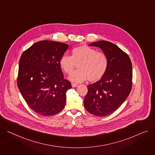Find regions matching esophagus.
<instances>
[{
	"label": "esophagus",
	"instance_id": "34e87169",
	"mask_svg": "<svg viewBox=\"0 0 155 155\" xmlns=\"http://www.w3.org/2000/svg\"><path fill=\"white\" fill-rule=\"evenodd\" d=\"M72 87H75L78 86V84L76 83H72Z\"/></svg>",
	"mask_w": 155,
	"mask_h": 155
}]
</instances>
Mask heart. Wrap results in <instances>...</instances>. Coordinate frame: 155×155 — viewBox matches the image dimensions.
<instances>
[{
	"label": "heart",
	"instance_id": "obj_1",
	"mask_svg": "<svg viewBox=\"0 0 155 155\" xmlns=\"http://www.w3.org/2000/svg\"><path fill=\"white\" fill-rule=\"evenodd\" d=\"M59 64L66 74H70L78 64L79 69L69 77V80L72 82L80 83L87 79L90 81H97L105 74L108 61L104 53L84 45L74 48L72 50V56L67 54L62 56Z\"/></svg>",
	"mask_w": 155,
	"mask_h": 155
}]
</instances>
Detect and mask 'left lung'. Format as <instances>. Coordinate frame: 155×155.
I'll use <instances>...</instances> for the list:
<instances>
[{"instance_id":"obj_1","label":"left lung","mask_w":155,"mask_h":155,"mask_svg":"<svg viewBox=\"0 0 155 155\" xmlns=\"http://www.w3.org/2000/svg\"><path fill=\"white\" fill-rule=\"evenodd\" d=\"M89 46L99 47L107 56L108 65L101 80L87 85L84 105L89 113L105 117L116 111L128 97L132 84V63L125 52L110 41H98Z\"/></svg>"}]
</instances>
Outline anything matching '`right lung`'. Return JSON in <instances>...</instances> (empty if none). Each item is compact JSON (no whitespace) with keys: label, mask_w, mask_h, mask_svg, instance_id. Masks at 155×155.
<instances>
[{"label":"right lung","mask_w":155,"mask_h":155,"mask_svg":"<svg viewBox=\"0 0 155 155\" xmlns=\"http://www.w3.org/2000/svg\"><path fill=\"white\" fill-rule=\"evenodd\" d=\"M69 45L50 40L38 41L22 54L17 79L18 89L28 106L42 116H51L65 107L66 92L72 88L59 64Z\"/></svg>","instance_id":"add662e5"}]
</instances>
